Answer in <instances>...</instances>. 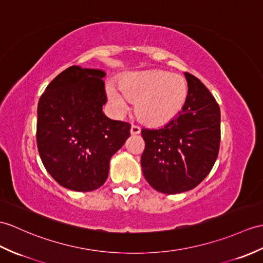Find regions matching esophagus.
Returning a JSON list of instances; mask_svg holds the SVG:
<instances>
[{
  "mask_svg": "<svg viewBox=\"0 0 263 263\" xmlns=\"http://www.w3.org/2000/svg\"><path fill=\"white\" fill-rule=\"evenodd\" d=\"M140 131H141V130H140V127L138 126V125H132L131 126V136H137V134H139L140 133Z\"/></svg>",
  "mask_w": 263,
  "mask_h": 263,
  "instance_id": "obj_1",
  "label": "esophagus"
}]
</instances>
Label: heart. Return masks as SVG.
Wrapping results in <instances>:
<instances>
[{"label":"heart","instance_id":"obj_1","mask_svg":"<svg viewBox=\"0 0 263 263\" xmlns=\"http://www.w3.org/2000/svg\"><path fill=\"white\" fill-rule=\"evenodd\" d=\"M106 94L118 111H125L129 102H133L140 120L150 125H162L180 113L188 88L185 79L179 75L148 70L124 75L119 86L108 83Z\"/></svg>","mask_w":263,"mask_h":263}]
</instances>
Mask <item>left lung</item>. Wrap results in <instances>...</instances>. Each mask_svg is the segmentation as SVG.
Masks as SVG:
<instances>
[{
    "mask_svg": "<svg viewBox=\"0 0 263 263\" xmlns=\"http://www.w3.org/2000/svg\"><path fill=\"white\" fill-rule=\"evenodd\" d=\"M187 100L175 119L157 129H142L141 156L145 180L163 194L196 187L216 161L221 141V112L214 96L197 77L185 72Z\"/></svg>",
    "mask_w": 263,
    "mask_h": 263,
    "instance_id": "obj_1",
    "label": "left lung"
}]
</instances>
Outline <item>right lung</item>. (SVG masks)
Returning <instances> with one entry per match:
<instances>
[{"label":"right lung","mask_w":263,"mask_h":263,"mask_svg":"<svg viewBox=\"0 0 263 263\" xmlns=\"http://www.w3.org/2000/svg\"><path fill=\"white\" fill-rule=\"evenodd\" d=\"M106 74L71 66L48 85L38 103L36 145L47 172L75 192L100 188L109 160L130 137L131 125L108 119Z\"/></svg>","instance_id":"obj_1"}]
</instances>
